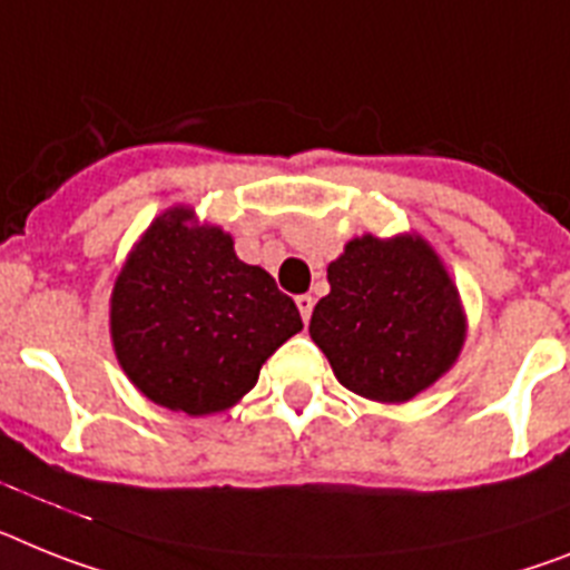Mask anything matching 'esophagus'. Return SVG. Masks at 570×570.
Listing matches in <instances>:
<instances>
[{
  "label": "esophagus",
  "mask_w": 570,
  "mask_h": 570,
  "mask_svg": "<svg viewBox=\"0 0 570 570\" xmlns=\"http://www.w3.org/2000/svg\"><path fill=\"white\" fill-rule=\"evenodd\" d=\"M295 304H298L301 318H304V324H307V322H309V315H313L315 298H313V295H298V298H295Z\"/></svg>",
  "instance_id": "obj_1"
}]
</instances>
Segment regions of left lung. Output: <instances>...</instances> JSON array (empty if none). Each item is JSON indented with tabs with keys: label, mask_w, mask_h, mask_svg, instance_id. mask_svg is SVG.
<instances>
[{
	"label": "left lung",
	"mask_w": 570,
	"mask_h": 570,
	"mask_svg": "<svg viewBox=\"0 0 570 570\" xmlns=\"http://www.w3.org/2000/svg\"><path fill=\"white\" fill-rule=\"evenodd\" d=\"M327 281L309 336L344 389L405 403L452 367L466 327L455 284L429 243L365 234L330 263Z\"/></svg>",
	"instance_id": "left-lung-1"
}]
</instances>
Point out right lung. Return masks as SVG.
Listing matches in <instances>:
<instances>
[{
  "instance_id": "right-lung-1",
  "label": "right lung",
  "mask_w": 570,
  "mask_h": 570,
  "mask_svg": "<svg viewBox=\"0 0 570 570\" xmlns=\"http://www.w3.org/2000/svg\"><path fill=\"white\" fill-rule=\"evenodd\" d=\"M194 212L153 219L112 289V344L147 400L190 417L234 405L261 365L293 338L298 307L275 277L234 255L226 232Z\"/></svg>"
}]
</instances>
